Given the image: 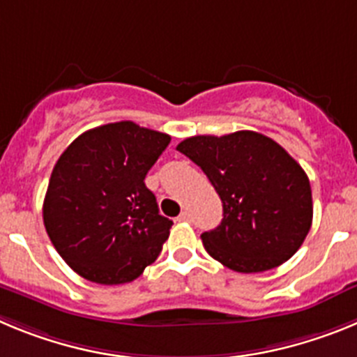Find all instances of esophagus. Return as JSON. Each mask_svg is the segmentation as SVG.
<instances>
[{
    "instance_id": "34e87169",
    "label": "esophagus",
    "mask_w": 357,
    "mask_h": 357,
    "mask_svg": "<svg viewBox=\"0 0 357 357\" xmlns=\"http://www.w3.org/2000/svg\"><path fill=\"white\" fill-rule=\"evenodd\" d=\"M176 220H178V222H189V220H191V214H189L188 211H182V213L178 214V218H176Z\"/></svg>"
}]
</instances>
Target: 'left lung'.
Here are the masks:
<instances>
[{
  "label": "left lung",
  "instance_id": "8db88e82",
  "mask_svg": "<svg viewBox=\"0 0 357 357\" xmlns=\"http://www.w3.org/2000/svg\"><path fill=\"white\" fill-rule=\"evenodd\" d=\"M176 150L200 166L223 204V220L204 232L207 254L239 273L288 261L313 222L309 178L284 148L263 134L195 135Z\"/></svg>",
  "mask_w": 357,
  "mask_h": 357
}]
</instances>
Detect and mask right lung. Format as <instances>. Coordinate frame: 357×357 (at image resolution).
Instances as JSON below:
<instances>
[{"label":"right lung","mask_w":357,"mask_h":357,"mask_svg":"<svg viewBox=\"0 0 357 357\" xmlns=\"http://www.w3.org/2000/svg\"><path fill=\"white\" fill-rule=\"evenodd\" d=\"M172 137L134 121L91 128L64 150L44 197V227L62 259L96 284H125L157 259L173 222L144 185Z\"/></svg>","instance_id":"add662e5"}]
</instances>
